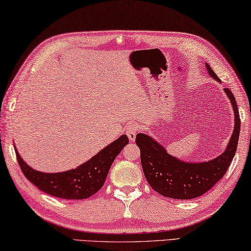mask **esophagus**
Instances as JSON below:
<instances>
[{
    "label": "esophagus",
    "instance_id": "1",
    "mask_svg": "<svg viewBox=\"0 0 251 251\" xmlns=\"http://www.w3.org/2000/svg\"><path fill=\"white\" fill-rule=\"evenodd\" d=\"M138 126L137 125H130L129 126H126V133L128 135V138L131 140V141H134L135 137H137V133H138Z\"/></svg>",
    "mask_w": 251,
    "mask_h": 251
}]
</instances>
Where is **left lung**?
<instances>
[{
    "label": "left lung",
    "mask_w": 251,
    "mask_h": 251,
    "mask_svg": "<svg viewBox=\"0 0 251 251\" xmlns=\"http://www.w3.org/2000/svg\"><path fill=\"white\" fill-rule=\"evenodd\" d=\"M206 68L210 76L221 81L210 66L206 64ZM225 92L235 111V128L227 149L216 159L203 163H188L169 154L149 135L137 134L135 143L140 149L144 176L159 194L175 200L196 199L208 192L227 172L238 146L240 118L234 95L229 88H225Z\"/></svg>",
    "instance_id": "left-lung-1"
}]
</instances>
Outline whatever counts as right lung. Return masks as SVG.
Masks as SVG:
<instances>
[{
    "instance_id": "right-lung-1",
    "label": "right lung",
    "mask_w": 251,
    "mask_h": 251,
    "mask_svg": "<svg viewBox=\"0 0 251 251\" xmlns=\"http://www.w3.org/2000/svg\"><path fill=\"white\" fill-rule=\"evenodd\" d=\"M129 143L126 134L102 149L78 168L60 173H44L35 171L22 160L15 148V153L22 172L38 190L48 195L65 200H85L96 194L103 186L110 166L114 159Z\"/></svg>"
}]
</instances>
